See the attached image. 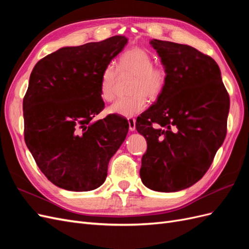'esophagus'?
<instances>
[{"instance_id": "obj_1", "label": "esophagus", "mask_w": 249, "mask_h": 249, "mask_svg": "<svg viewBox=\"0 0 249 249\" xmlns=\"http://www.w3.org/2000/svg\"><path fill=\"white\" fill-rule=\"evenodd\" d=\"M127 120H129V129H130V131L134 132L135 130H136V120H135L132 117L127 118Z\"/></svg>"}]
</instances>
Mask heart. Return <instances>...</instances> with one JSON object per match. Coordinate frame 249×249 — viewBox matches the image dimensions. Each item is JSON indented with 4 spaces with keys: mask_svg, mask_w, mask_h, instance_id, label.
<instances>
[{
    "mask_svg": "<svg viewBox=\"0 0 249 249\" xmlns=\"http://www.w3.org/2000/svg\"><path fill=\"white\" fill-rule=\"evenodd\" d=\"M118 72L132 74L135 80L131 87V94L127 99L117 100L109 107V112L124 117H131L142 112L147 106V96L157 100L167 83L168 73L162 65H154L150 54L140 48L127 50L118 60ZM118 72L112 65L107 66L102 72L100 94L104 101L111 102L115 96V86Z\"/></svg>",
    "mask_w": 249,
    "mask_h": 249,
    "instance_id": "heart-1",
    "label": "heart"
}]
</instances>
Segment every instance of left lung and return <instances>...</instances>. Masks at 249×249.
Instances as JSON below:
<instances>
[{"label": "left lung", "mask_w": 249, "mask_h": 249, "mask_svg": "<svg viewBox=\"0 0 249 249\" xmlns=\"http://www.w3.org/2000/svg\"><path fill=\"white\" fill-rule=\"evenodd\" d=\"M168 78L157 102L137 117L147 150L140 178L148 189L177 192L205 176L227 135L230 96L213 58L187 44L153 39Z\"/></svg>", "instance_id": "obj_1"}]
</instances>
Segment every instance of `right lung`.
I'll return each mask as SVG.
<instances>
[{
  "label": "right lung",
  "mask_w": 249,
  "mask_h": 249,
  "mask_svg": "<svg viewBox=\"0 0 249 249\" xmlns=\"http://www.w3.org/2000/svg\"><path fill=\"white\" fill-rule=\"evenodd\" d=\"M127 43L116 35L64 47L36 63L22 102L25 141L41 172L69 191H91L106 179L111 158L124 141L129 123L104 109L103 71Z\"/></svg>",
  "instance_id": "1"
}]
</instances>
